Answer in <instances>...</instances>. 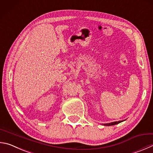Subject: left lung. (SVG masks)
<instances>
[{
	"mask_svg": "<svg viewBox=\"0 0 153 153\" xmlns=\"http://www.w3.org/2000/svg\"><path fill=\"white\" fill-rule=\"evenodd\" d=\"M121 122L123 121H118V122H114V123H111L109 124H104V126H112V125H115V124H117L118 123H121Z\"/></svg>",
	"mask_w": 153,
	"mask_h": 153,
	"instance_id": "1",
	"label": "left lung"
}]
</instances>
